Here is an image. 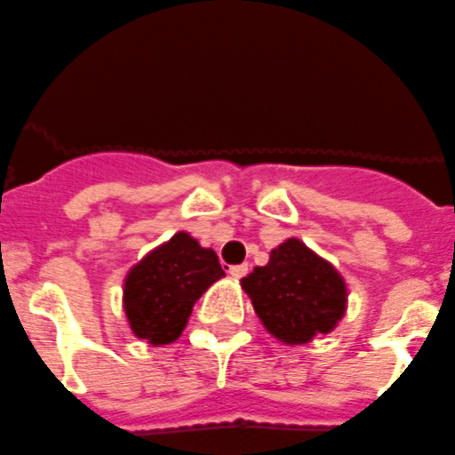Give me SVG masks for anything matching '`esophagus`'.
<instances>
[{"label": "esophagus", "instance_id": "1", "mask_svg": "<svg viewBox=\"0 0 455 455\" xmlns=\"http://www.w3.org/2000/svg\"><path fill=\"white\" fill-rule=\"evenodd\" d=\"M228 274H231L233 278H244V275L249 274V265H233V267H228Z\"/></svg>", "mask_w": 455, "mask_h": 455}]
</instances>
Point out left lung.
<instances>
[{
	"label": "left lung",
	"instance_id": "1",
	"mask_svg": "<svg viewBox=\"0 0 455 455\" xmlns=\"http://www.w3.org/2000/svg\"><path fill=\"white\" fill-rule=\"evenodd\" d=\"M262 325L283 343H307L328 334L346 312V283L330 262L291 237L265 267L242 278Z\"/></svg>",
	"mask_w": 455,
	"mask_h": 455
}]
</instances>
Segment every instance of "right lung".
Segmentation results:
<instances>
[{
    "label": "right lung",
    "mask_w": 455,
    "mask_h": 455,
    "mask_svg": "<svg viewBox=\"0 0 455 455\" xmlns=\"http://www.w3.org/2000/svg\"><path fill=\"white\" fill-rule=\"evenodd\" d=\"M224 275L213 249L177 233L127 274L123 305L132 332L152 346L172 343L184 332L193 305Z\"/></svg>",
    "instance_id": "obj_1"
}]
</instances>
